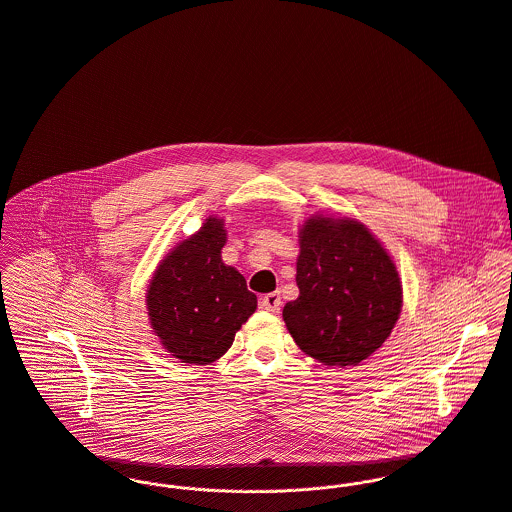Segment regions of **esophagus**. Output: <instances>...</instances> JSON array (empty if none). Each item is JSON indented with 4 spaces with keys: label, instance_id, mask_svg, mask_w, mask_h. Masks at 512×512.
<instances>
[{
    "label": "esophagus",
    "instance_id": "obj_1",
    "mask_svg": "<svg viewBox=\"0 0 512 512\" xmlns=\"http://www.w3.org/2000/svg\"><path fill=\"white\" fill-rule=\"evenodd\" d=\"M261 306L267 310V312H273L277 314L281 310V294L279 292H269L261 298Z\"/></svg>",
    "mask_w": 512,
    "mask_h": 512
}]
</instances>
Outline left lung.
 <instances>
[{"label": "left lung", "instance_id": "8db88e82", "mask_svg": "<svg viewBox=\"0 0 512 512\" xmlns=\"http://www.w3.org/2000/svg\"><path fill=\"white\" fill-rule=\"evenodd\" d=\"M298 298L284 324L296 345L332 367L359 365L391 336L402 284L381 241L351 218L312 216L300 228Z\"/></svg>", "mask_w": 512, "mask_h": 512}]
</instances>
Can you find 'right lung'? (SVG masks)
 I'll return each mask as SVG.
<instances>
[{"instance_id": "add662e5", "label": "right lung", "mask_w": 512, "mask_h": 512, "mask_svg": "<svg viewBox=\"0 0 512 512\" xmlns=\"http://www.w3.org/2000/svg\"><path fill=\"white\" fill-rule=\"evenodd\" d=\"M224 245V220L210 216L161 261L149 283L151 328L182 363L220 359L257 308L243 275L222 261Z\"/></svg>"}]
</instances>
